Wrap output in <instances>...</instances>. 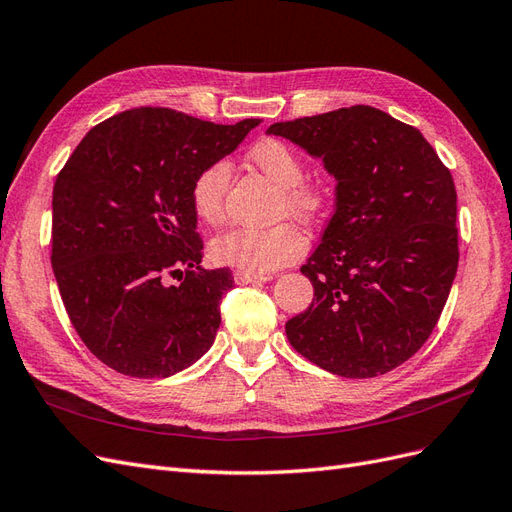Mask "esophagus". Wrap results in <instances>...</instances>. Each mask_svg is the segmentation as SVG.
<instances>
[{"label": "esophagus", "instance_id": "34e87169", "mask_svg": "<svg viewBox=\"0 0 512 512\" xmlns=\"http://www.w3.org/2000/svg\"><path fill=\"white\" fill-rule=\"evenodd\" d=\"M271 280V275H252V273H245V271H235V284L245 286V284H260V282H267Z\"/></svg>", "mask_w": 512, "mask_h": 512}]
</instances>
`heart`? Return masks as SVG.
<instances>
[{
  "instance_id": "1",
  "label": "heart",
  "mask_w": 512,
  "mask_h": 512,
  "mask_svg": "<svg viewBox=\"0 0 512 512\" xmlns=\"http://www.w3.org/2000/svg\"><path fill=\"white\" fill-rule=\"evenodd\" d=\"M252 164L273 183L280 185V207L301 220H312L322 209V192L305 181V164L290 145L265 138L250 151ZM230 183V164L215 160L196 175L192 183V207L205 224L218 226L224 220V198ZM307 250L305 235L292 224L271 228H235L215 237L209 256L215 265L232 267L252 275L271 271L299 260Z\"/></svg>"
}]
</instances>
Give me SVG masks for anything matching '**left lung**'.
Wrapping results in <instances>:
<instances>
[{"instance_id":"1","label":"left lung","mask_w":512,"mask_h":512,"mask_svg":"<svg viewBox=\"0 0 512 512\" xmlns=\"http://www.w3.org/2000/svg\"><path fill=\"white\" fill-rule=\"evenodd\" d=\"M335 185V213L301 273L314 301L286 322L292 348L344 378H374L418 352L451 292L457 192L416 128L371 106L273 123Z\"/></svg>"}]
</instances>
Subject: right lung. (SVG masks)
Returning <instances> with one entry per match:
<instances>
[{
    "label": "right lung",
    "instance_id": "right-lung-1",
    "mask_svg": "<svg viewBox=\"0 0 512 512\" xmlns=\"http://www.w3.org/2000/svg\"><path fill=\"white\" fill-rule=\"evenodd\" d=\"M258 123L134 108L91 128L57 175L55 280L76 333L119 374L168 378L213 346L232 273L200 267L192 183Z\"/></svg>",
    "mask_w": 512,
    "mask_h": 512
}]
</instances>
